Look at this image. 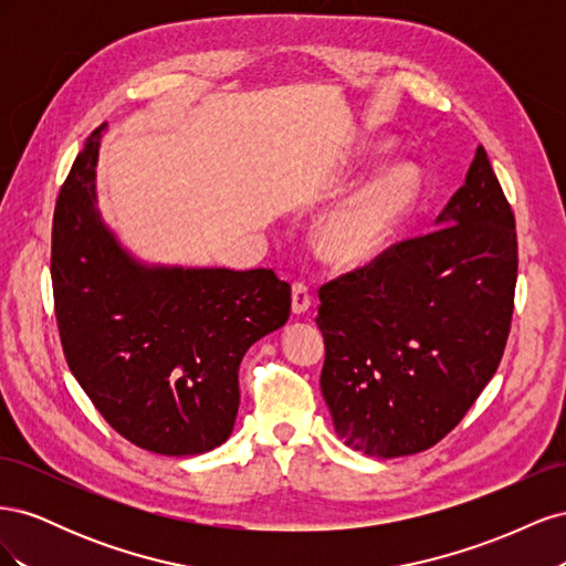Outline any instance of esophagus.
<instances>
[{"mask_svg":"<svg viewBox=\"0 0 566 566\" xmlns=\"http://www.w3.org/2000/svg\"><path fill=\"white\" fill-rule=\"evenodd\" d=\"M310 306H312L310 287H306L304 283H295L293 285V314L302 316V314L310 312Z\"/></svg>","mask_w":566,"mask_h":566,"instance_id":"esophagus-1","label":"esophagus"}]
</instances>
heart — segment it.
<instances>
[{
	"instance_id": "b5f03b06",
	"label": "heart",
	"mask_w": 566,
	"mask_h": 566,
	"mask_svg": "<svg viewBox=\"0 0 566 566\" xmlns=\"http://www.w3.org/2000/svg\"><path fill=\"white\" fill-rule=\"evenodd\" d=\"M385 148L378 146L373 156ZM418 196V175L408 165L394 163L375 172L352 193L337 200L323 214L316 231V245L342 269L366 266L380 254L394 227L406 217Z\"/></svg>"
}]
</instances>
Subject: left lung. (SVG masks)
Segmentation results:
<instances>
[{"label":"left lung","instance_id":"8db88e82","mask_svg":"<svg viewBox=\"0 0 566 566\" xmlns=\"http://www.w3.org/2000/svg\"><path fill=\"white\" fill-rule=\"evenodd\" d=\"M515 283V214L479 146L434 231L321 287V391L339 439L399 458L447 437L501 364Z\"/></svg>","mask_w":566,"mask_h":566}]
</instances>
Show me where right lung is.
Segmentation results:
<instances>
[{
    "label": "right lung",
    "mask_w": 566,
    "mask_h": 566,
    "mask_svg": "<svg viewBox=\"0 0 566 566\" xmlns=\"http://www.w3.org/2000/svg\"><path fill=\"white\" fill-rule=\"evenodd\" d=\"M104 127L61 186L51 283L65 361L98 413L139 449L200 455L233 432L238 368L290 316L271 269L146 264L101 219L96 163Z\"/></svg>",
    "instance_id": "right-lung-1"
}]
</instances>
